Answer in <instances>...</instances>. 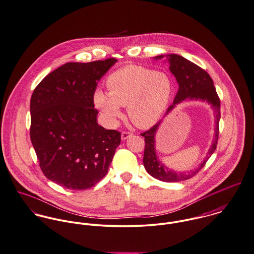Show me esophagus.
I'll return each instance as SVG.
<instances>
[{"label":"esophagus","instance_id":"34e87169","mask_svg":"<svg viewBox=\"0 0 254 254\" xmlns=\"http://www.w3.org/2000/svg\"><path fill=\"white\" fill-rule=\"evenodd\" d=\"M130 136H132V133L129 132V131H123L122 132V139L123 140H126V139L129 138Z\"/></svg>","mask_w":254,"mask_h":254}]
</instances>
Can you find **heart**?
<instances>
[{
    "mask_svg": "<svg viewBox=\"0 0 254 254\" xmlns=\"http://www.w3.org/2000/svg\"><path fill=\"white\" fill-rule=\"evenodd\" d=\"M106 86L108 93L100 89L94 92L95 106L110 123L121 116L120 106H127L129 119L140 127H150L160 120L172 93L166 73L137 65L115 71L107 78Z\"/></svg>",
    "mask_w": 254,
    "mask_h": 254,
    "instance_id": "1",
    "label": "heart"
}]
</instances>
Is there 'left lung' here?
<instances>
[{
  "instance_id": "obj_1",
  "label": "left lung",
  "mask_w": 254,
  "mask_h": 254,
  "mask_svg": "<svg viewBox=\"0 0 254 254\" xmlns=\"http://www.w3.org/2000/svg\"><path fill=\"white\" fill-rule=\"evenodd\" d=\"M164 56L155 57V59H161ZM169 63V70L174 75L179 88L171 104L167 111L169 114L176 104L181 103L184 100H201L206 101L212 106L215 113V129H214V139L212 145L208 150V153L202 163L195 170L189 172H176L174 170L168 169L164 166L158 159L155 147V136L157 130L161 125V122L157 123L147 131L141 133L145 138V149L143 164L147 172L154 178L165 182H179L187 180L194 175H196L200 169L203 168L207 160L213 154L216 149L218 134H219V120H220V99L217 95L215 86L210 76L195 63L183 57L177 55L167 56ZM166 114V115H167Z\"/></svg>"
}]
</instances>
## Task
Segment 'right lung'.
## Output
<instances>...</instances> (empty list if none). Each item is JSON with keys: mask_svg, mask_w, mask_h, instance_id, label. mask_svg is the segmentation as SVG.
Masks as SVG:
<instances>
[{"mask_svg": "<svg viewBox=\"0 0 254 254\" xmlns=\"http://www.w3.org/2000/svg\"><path fill=\"white\" fill-rule=\"evenodd\" d=\"M117 59L69 62L46 76L33 91L30 137L40 168L70 190L94 186L108 172L121 132L97 124V82Z\"/></svg>", "mask_w": 254, "mask_h": 254, "instance_id": "1", "label": "right lung"}]
</instances>
